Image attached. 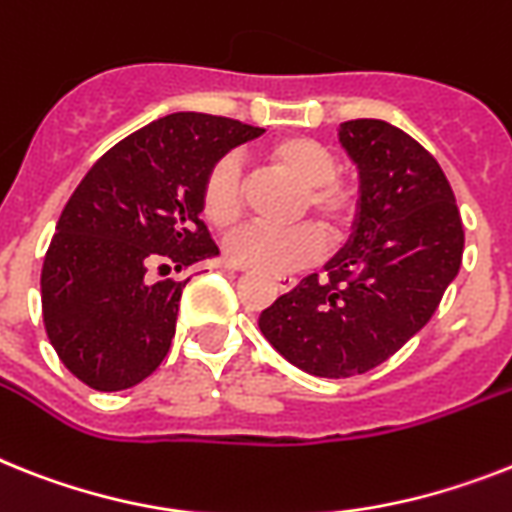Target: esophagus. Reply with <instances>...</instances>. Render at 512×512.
<instances>
[{
	"label": "esophagus",
	"mask_w": 512,
	"mask_h": 512,
	"mask_svg": "<svg viewBox=\"0 0 512 512\" xmlns=\"http://www.w3.org/2000/svg\"><path fill=\"white\" fill-rule=\"evenodd\" d=\"M227 269H238V266L227 264ZM274 282H277V287H280L282 293H287V290H293V287L298 285V280H295L293 274H280V277H274Z\"/></svg>",
	"instance_id": "34e87169"
}]
</instances>
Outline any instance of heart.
Returning a JSON list of instances; mask_svg holds the SVG:
<instances>
[{
    "label": "heart",
    "mask_w": 512,
    "mask_h": 512,
    "mask_svg": "<svg viewBox=\"0 0 512 512\" xmlns=\"http://www.w3.org/2000/svg\"><path fill=\"white\" fill-rule=\"evenodd\" d=\"M264 162L301 188L295 217L314 214L329 240H340L356 214V190L335 175L337 159L324 143L287 135L264 151ZM201 211L214 230L230 232L243 217V175L232 156L211 164L201 183ZM324 240L311 225L287 230L246 227L227 243V259L253 272L285 274L322 256Z\"/></svg>",
    "instance_id": "obj_1"
}]
</instances>
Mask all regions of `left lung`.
Masks as SVG:
<instances>
[{
    "instance_id": "8db88e82",
    "label": "left lung",
    "mask_w": 512,
    "mask_h": 512,
    "mask_svg": "<svg viewBox=\"0 0 512 512\" xmlns=\"http://www.w3.org/2000/svg\"><path fill=\"white\" fill-rule=\"evenodd\" d=\"M337 141L358 170L348 243L259 316L261 335L306 374L356 377L398 353L437 311L463 259L453 188L429 151L384 120Z\"/></svg>"
}]
</instances>
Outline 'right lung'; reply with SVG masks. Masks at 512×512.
Segmentation results:
<instances>
[{"label":"right lung","mask_w":512,"mask_h":512,"mask_svg":"<svg viewBox=\"0 0 512 512\" xmlns=\"http://www.w3.org/2000/svg\"><path fill=\"white\" fill-rule=\"evenodd\" d=\"M261 128L175 112L122 138L80 180L41 272L49 342L80 382L120 392L154 374L175 337L185 282L151 272L217 259L201 183Z\"/></svg>","instance_id":"1"}]
</instances>
